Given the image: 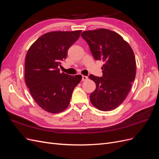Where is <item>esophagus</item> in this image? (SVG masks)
<instances>
[{"label": "esophagus", "mask_w": 159, "mask_h": 159, "mask_svg": "<svg viewBox=\"0 0 159 159\" xmlns=\"http://www.w3.org/2000/svg\"><path fill=\"white\" fill-rule=\"evenodd\" d=\"M88 79V76H85V75H82V81H85Z\"/></svg>", "instance_id": "esophagus-1"}]
</instances>
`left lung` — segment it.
Wrapping results in <instances>:
<instances>
[{"label":"left lung","instance_id":"left-lung-1","mask_svg":"<svg viewBox=\"0 0 159 159\" xmlns=\"http://www.w3.org/2000/svg\"><path fill=\"white\" fill-rule=\"evenodd\" d=\"M81 37L88 42L95 60H103V77L90 75L96 84L90 94L95 107L113 110L126 99L136 75V61L133 50L117 32L105 28L84 31Z\"/></svg>","mask_w":159,"mask_h":159}]
</instances>
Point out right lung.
I'll use <instances>...</instances> for the list:
<instances>
[{
    "instance_id": "obj_1",
    "label": "right lung",
    "mask_w": 159,
    "mask_h": 159,
    "mask_svg": "<svg viewBox=\"0 0 159 159\" xmlns=\"http://www.w3.org/2000/svg\"><path fill=\"white\" fill-rule=\"evenodd\" d=\"M81 30L54 31L44 34L33 43L26 55L25 79L36 103L51 113L68 107L72 92L81 80V75L60 73V61L66 59L70 48Z\"/></svg>"
}]
</instances>
